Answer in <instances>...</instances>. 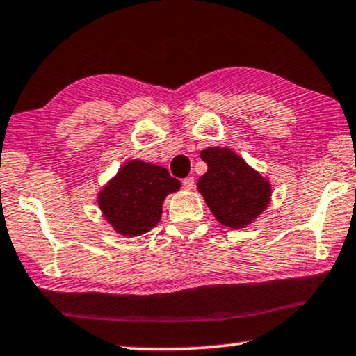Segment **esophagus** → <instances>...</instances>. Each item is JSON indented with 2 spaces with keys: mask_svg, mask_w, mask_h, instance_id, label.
<instances>
[{
  "mask_svg": "<svg viewBox=\"0 0 356 356\" xmlns=\"http://www.w3.org/2000/svg\"><path fill=\"white\" fill-rule=\"evenodd\" d=\"M193 185H195V179H193V177H185V179L182 180V187H184L185 190H192Z\"/></svg>",
  "mask_w": 356,
  "mask_h": 356,
  "instance_id": "1",
  "label": "esophagus"
}]
</instances>
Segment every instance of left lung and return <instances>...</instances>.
<instances>
[{
    "mask_svg": "<svg viewBox=\"0 0 356 356\" xmlns=\"http://www.w3.org/2000/svg\"><path fill=\"white\" fill-rule=\"evenodd\" d=\"M208 171L198 180V190L216 219L232 229H241L267 208L270 184L229 148L211 147L201 152Z\"/></svg>",
    "mask_w": 356,
    "mask_h": 356,
    "instance_id": "8db88e82",
    "label": "left lung"
}]
</instances>
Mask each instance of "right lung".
<instances>
[{
  "label": "right lung",
  "mask_w": 356,
  "mask_h": 356,
  "mask_svg": "<svg viewBox=\"0 0 356 356\" xmlns=\"http://www.w3.org/2000/svg\"><path fill=\"white\" fill-rule=\"evenodd\" d=\"M180 182L168 169L140 160L126 163L102 188L99 206L113 229L124 236L150 232L161 219V204Z\"/></svg>",
  "instance_id": "right-lung-1"
}]
</instances>
